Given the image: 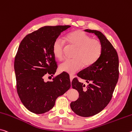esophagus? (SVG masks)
Segmentation results:
<instances>
[{
  "label": "esophagus",
  "instance_id": "1",
  "mask_svg": "<svg viewBox=\"0 0 132 132\" xmlns=\"http://www.w3.org/2000/svg\"><path fill=\"white\" fill-rule=\"evenodd\" d=\"M73 78H74V76H73V75H70V81H72V80H73Z\"/></svg>",
  "mask_w": 132,
  "mask_h": 132
}]
</instances>
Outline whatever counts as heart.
<instances>
[{
	"mask_svg": "<svg viewBox=\"0 0 132 132\" xmlns=\"http://www.w3.org/2000/svg\"><path fill=\"white\" fill-rule=\"evenodd\" d=\"M66 40L70 45L77 48L75 59L66 60L59 66L60 72L74 74L83 65L89 67L99 59L102 47L100 42L87 35L83 31L77 30L66 35ZM64 42L61 38L56 39L52 46V52L55 58L62 60L64 57Z\"/></svg>",
	"mask_w": 132,
	"mask_h": 132,
	"instance_id": "heart-1",
	"label": "heart"
}]
</instances>
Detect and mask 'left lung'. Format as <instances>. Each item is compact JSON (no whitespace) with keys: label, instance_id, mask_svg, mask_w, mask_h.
Instances as JSON below:
<instances>
[{"label":"left lung","instance_id":"1","mask_svg":"<svg viewBox=\"0 0 132 132\" xmlns=\"http://www.w3.org/2000/svg\"><path fill=\"white\" fill-rule=\"evenodd\" d=\"M97 36L102 45L100 57L95 63L80 71L77 76L89 85L73 79L72 86L78 91L79 98L71 102L70 108L76 114L82 117L92 116L104 109L109 103L119 79L118 53L105 36L99 31L86 29Z\"/></svg>","mask_w":132,"mask_h":132}]
</instances>
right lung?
Here are the masks:
<instances>
[{
  "instance_id": "1",
  "label": "right lung",
  "mask_w": 132,
  "mask_h": 132,
  "mask_svg": "<svg viewBox=\"0 0 132 132\" xmlns=\"http://www.w3.org/2000/svg\"><path fill=\"white\" fill-rule=\"evenodd\" d=\"M70 27L44 26L26 35L20 43L14 63L16 87L21 102L31 112L49 111L59 96L70 89V78L64 73L51 81H45L44 77L56 73L52 46L60 33Z\"/></svg>"
}]
</instances>
